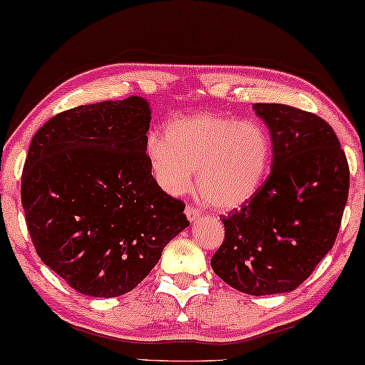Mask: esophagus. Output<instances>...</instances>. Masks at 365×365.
I'll list each match as a JSON object with an SVG mask.
<instances>
[{"mask_svg":"<svg viewBox=\"0 0 365 365\" xmlns=\"http://www.w3.org/2000/svg\"><path fill=\"white\" fill-rule=\"evenodd\" d=\"M185 214H187V219L190 222H196L200 219V210H196L193 206H188L187 210H185Z\"/></svg>","mask_w":365,"mask_h":365,"instance_id":"esophagus-1","label":"esophagus"}]
</instances>
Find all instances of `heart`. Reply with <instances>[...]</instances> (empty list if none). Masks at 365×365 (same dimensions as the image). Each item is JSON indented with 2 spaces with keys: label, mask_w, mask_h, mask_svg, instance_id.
I'll list each match as a JSON object with an SVG mask.
<instances>
[{
  "label": "heart",
  "mask_w": 365,
  "mask_h": 365,
  "mask_svg": "<svg viewBox=\"0 0 365 365\" xmlns=\"http://www.w3.org/2000/svg\"><path fill=\"white\" fill-rule=\"evenodd\" d=\"M148 159L160 188L172 196L196 185L216 210L230 211L250 201L263 183L271 141L262 125L217 115H192L170 121L164 136L151 135Z\"/></svg>",
  "instance_id": "b5f03b06"
}]
</instances>
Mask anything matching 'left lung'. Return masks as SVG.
I'll list each match as a JSON object with an SVG mask.
<instances>
[{"instance_id": "1", "label": "left lung", "mask_w": 365, "mask_h": 365, "mask_svg": "<svg viewBox=\"0 0 365 365\" xmlns=\"http://www.w3.org/2000/svg\"><path fill=\"white\" fill-rule=\"evenodd\" d=\"M268 126L273 164L266 182L224 222L211 266L250 296L291 292L336 240L349 193V167L325 120L284 103H255Z\"/></svg>"}]
</instances>
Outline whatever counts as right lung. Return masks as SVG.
Returning <instances> with one entry per match:
<instances>
[{
  "label": "right lung",
  "instance_id": "right-lung-1",
  "mask_svg": "<svg viewBox=\"0 0 365 365\" xmlns=\"http://www.w3.org/2000/svg\"><path fill=\"white\" fill-rule=\"evenodd\" d=\"M151 107L106 101L50 118L29 146L21 200L40 259L89 297L130 292L188 227L146 154Z\"/></svg>",
  "mask_w": 365,
  "mask_h": 365
}]
</instances>
